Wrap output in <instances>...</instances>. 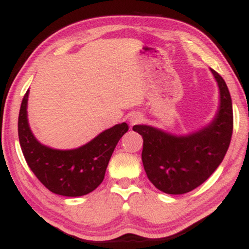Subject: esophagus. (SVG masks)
<instances>
[{"mask_svg":"<svg viewBox=\"0 0 249 249\" xmlns=\"http://www.w3.org/2000/svg\"><path fill=\"white\" fill-rule=\"evenodd\" d=\"M142 121V117L139 116V115H132L130 117V123L131 125H134V124H139Z\"/></svg>","mask_w":249,"mask_h":249,"instance_id":"34e87169","label":"esophagus"}]
</instances>
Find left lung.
<instances>
[{
	"instance_id": "1",
	"label": "left lung",
	"mask_w": 249,
	"mask_h": 249,
	"mask_svg": "<svg viewBox=\"0 0 249 249\" xmlns=\"http://www.w3.org/2000/svg\"><path fill=\"white\" fill-rule=\"evenodd\" d=\"M220 90V107L214 121L198 132L173 136L147 125H134L142 137V160L150 181L161 192H191L212 176L224 160L233 133V107L221 76L211 69Z\"/></svg>"
}]
</instances>
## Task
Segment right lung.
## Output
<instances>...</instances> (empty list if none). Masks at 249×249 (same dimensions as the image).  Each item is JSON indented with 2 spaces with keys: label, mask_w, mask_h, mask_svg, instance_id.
<instances>
[{
  "label": "right lung",
  "mask_w": 249,
  "mask_h": 249,
  "mask_svg": "<svg viewBox=\"0 0 249 249\" xmlns=\"http://www.w3.org/2000/svg\"><path fill=\"white\" fill-rule=\"evenodd\" d=\"M29 90L18 115V139L28 166L53 193L81 196L92 192L104 179L117 142L126 133V123L117 124L75 150H53L36 141L27 118Z\"/></svg>",
  "instance_id": "obj_1"
}]
</instances>
